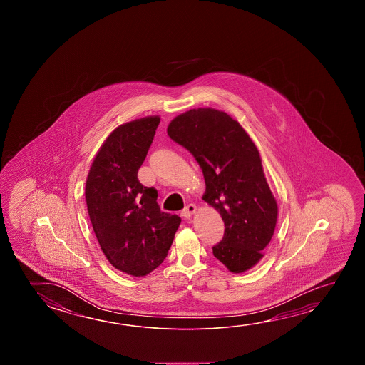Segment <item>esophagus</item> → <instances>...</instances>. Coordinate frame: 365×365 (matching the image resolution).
<instances>
[{"instance_id":"obj_1","label":"esophagus","mask_w":365,"mask_h":365,"mask_svg":"<svg viewBox=\"0 0 365 365\" xmlns=\"http://www.w3.org/2000/svg\"><path fill=\"white\" fill-rule=\"evenodd\" d=\"M196 210H197L196 205L190 203V205H187V206H185V209L180 211V215L183 216L185 219H191L192 216H193V214L196 212Z\"/></svg>"}]
</instances>
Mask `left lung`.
Wrapping results in <instances>:
<instances>
[{
    "label": "left lung",
    "instance_id": "8db88e82",
    "mask_svg": "<svg viewBox=\"0 0 365 365\" xmlns=\"http://www.w3.org/2000/svg\"><path fill=\"white\" fill-rule=\"evenodd\" d=\"M167 132L197 160L206 183L203 201L224 221L214 256L233 274L252 269L263 257L277 221V203L256 145L238 120L214 108L177 115Z\"/></svg>",
    "mask_w": 365,
    "mask_h": 365
}]
</instances>
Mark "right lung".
I'll list each match as a JSON object with an SVG mask.
<instances>
[{"instance_id":"right-lung-1","label":"right lung","mask_w":365,"mask_h":365,"mask_svg":"<svg viewBox=\"0 0 365 365\" xmlns=\"http://www.w3.org/2000/svg\"><path fill=\"white\" fill-rule=\"evenodd\" d=\"M159 122V115H150L118 125L96 153L85 185L90 221L104 256L136 277L162 264L180 224V216L160 210L155 188L138 178Z\"/></svg>"}]
</instances>
